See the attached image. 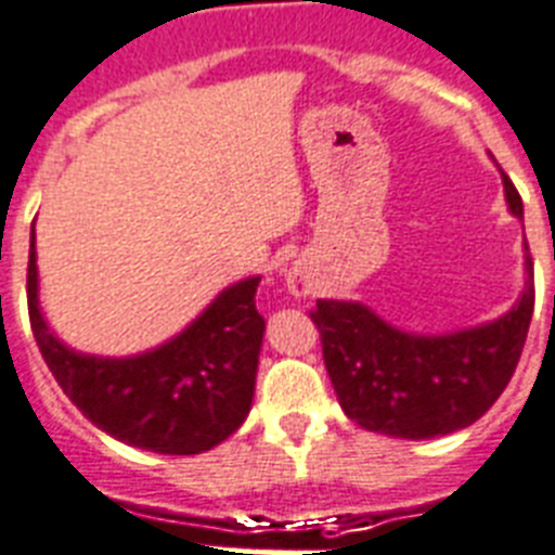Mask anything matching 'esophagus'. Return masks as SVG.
Returning a JSON list of instances; mask_svg holds the SVG:
<instances>
[{
    "instance_id": "1",
    "label": "esophagus",
    "mask_w": 555,
    "mask_h": 555,
    "mask_svg": "<svg viewBox=\"0 0 555 555\" xmlns=\"http://www.w3.org/2000/svg\"><path fill=\"white\" fill-rule=\"evenodd\" d=\"M286 286L295 297H309L311 288H314V281H311V272L304 263H295V267L286 272Z\"/></svg>"
}]
</instances>
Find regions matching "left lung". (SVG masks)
Wrapping results in <instances>:
<instances>
[{
  "mask_svg": "<svg viewBox=\"0 0 555 555\" xmlns=\"http://www.w3.org/2000/svg\"><path fill=\"white\" fill-rule=\"evenodd\" d=\"M507 209L525 221L514 181L502 172ZM525 288L491 323L448 334L397 328L357 300H318L311 320L340 409L360 428L431 439L474 425L514 377L530 318L533 260L525 244Z\"/></svg>",
  "mask_w": 555,
  "mask_h": 555,
  "instance_id": "obj_1",
  "label": "left lung"
}]
</instances>
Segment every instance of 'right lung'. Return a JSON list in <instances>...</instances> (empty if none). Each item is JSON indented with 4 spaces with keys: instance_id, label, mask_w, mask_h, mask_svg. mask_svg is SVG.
<instances>
[{
    "instance_id": "right-lung-1",
    "label": "right lung",
    "mask_w": 555,
    "mask_h": 555,
    "mask_svg": "<svg viewBox=\"0 0 555 555\" xmlns=\"http://www.w3.org/2000/svg\"><path fill=\"white\" fill-rule=\"evenodd\" d=\"M258 283L246 278L227 286L184 332L144 354H81L64 346L41 314L30 232L27 311L44 363L95 428L144 451L204 453L244 425L267 332L255 309Z\"/></svg>"
}]
</instances>
